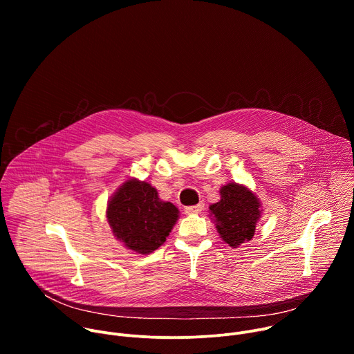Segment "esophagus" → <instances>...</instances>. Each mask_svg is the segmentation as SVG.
<instances>
[{
    "instance_id": "34e87169",
    "label": "esophagus",
    "mask_w": 354,
    "mask_h": 354,
    "mask_svg": "<svg viewBox=\"0 0 354 354\" xmlns=\"http://www.w3.org/2000/svg\"><path fill=\"white\" fill-rule=\"evenodd\" d=\"M203 209H205V203H198L196 206H187L183 210H185L186 214H198V213H201V210H203Z\"/></svg>"
}]
</instances>
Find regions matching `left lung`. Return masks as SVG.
<instances>
[{
	"instance_id": "left-lung-1",
	"label": "left lung",
	"mask_w": 354,
	"mask_h": 354,
	"mask_svg": "<svg viewBox=\"0 0 354 354\" xmlns=\"http://www.w3.org/2000/svg\"><path fill=\"white\" fill-rule=\"evenodd\" d=\"M220 194V201L209 207L210 214L216 218V228L224 242L236 248L254 236L261 217V201L255 193L238 183L223 186Z\"/></svg>"
}]
</instances>
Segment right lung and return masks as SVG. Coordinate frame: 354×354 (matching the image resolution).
I'll use <instances>...</instances> for the list:
<instances>
[{
    "instance_id": "1",
    "label": "right lung",
    "mask_w": 354,
    "mask_h": 354,
    "mask_svg": "<svg viewBox=\"0 0 354 354\" xmlns=\"http://www.w3.org/2000/svg\"><path fill=\"white\" fill-rule=\"evenodd\" d=\"M106 217L113 235L127 249L147 255L165 242L179 210L162 201L149 183L129 179L111 197Z\"/></svg>"
}]
</instances>
